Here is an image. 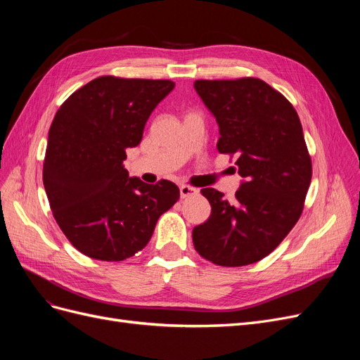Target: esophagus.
I'll use <instances>...</instances> for the list:
<instances>
[{
	"instance_id": "esophagus-1",
	"label": "esophagus",
	"mask_w": 360,
	"mask_h": 360,
	"mask_svg": "<svg viewBox=\"0 0 360 360\" xmlns=\"http://www.w3.org/2000/svg\"><path fill=\"white\" fill-rule=\"evenodd\" d=\"M197 193H198L197 189H193L191 186H186V184H183V186H180V197H181V200L193 197V195H197Z\"/></svg>"
}]
</instances>
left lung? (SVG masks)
<instances>
[{
  "mask_svg": "<svg viewBox=\"0 0 360 360\" xmlns=\"http://www.w3.org/2000/svg\"><path fill=\"white\" fill-rule=\"evenodd\" d=\"M193 85L219 124L217 150L237 158L245 179L233 201L213 188L201 189L212 214L193 228V246L217 266L257 263L284 240L303 212L312 162L299 115L285 96L258 78Z\"/></svg>",
  "mask_w": 360,
  "mask_h": 360,
  "instance_id": "8db88e82",
  "label": "left lung"
}]
</instances>
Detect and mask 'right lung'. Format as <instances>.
<instances>
[{"label": "right lung", "mask_w": 360, "mask_h": 360, "mask_svg": "<svg viewBox=\"0 0 360 360\" xmlns=\"http://www.w3.org/2000/svg\"><path fill=\"white\" fill-rule=\"evenodd\" d=\"M172 89L169 79L101 76L70 94L53 117L43 186L61 231L84 255L134 257L179 201L172 181L147 184L123 167L126 150L141 143L150 114Z\"/></svg>", "instance_id": "obj_1"}]
</instances>
